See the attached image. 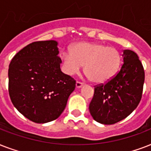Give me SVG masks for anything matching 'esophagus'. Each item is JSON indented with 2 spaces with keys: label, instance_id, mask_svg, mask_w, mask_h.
Wrapping results in <instances>:
<instances>
[{
  "label": "esophagus",
  "instance_id": "34e87169",
  "mask_svg": "<svg viewBox=\"0 0 151 151\" xmlns=\"http://www.w3.org/2000/svg\"><path fill=\"white\" fill-rule=\"evenodd\" d=\"M83 86V83L82 82H80V81H77L76 82V88H80Z\"/></svg>",
  "mask_w": 151,
  "mask_h": 151
}]
</instances>
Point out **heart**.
<instances>
[{
	"instance_id": "1",
	"label": "heart",
	"mask_w": 151,
	"mask_h": 151,
	"mask_svg": "<svg viewBox=\"0 0 151 151\" xmlns=\"http://www.w3.org/2000/svg\"><path fill=\"white\" fill-rule=\"evenodd\" d=\"M63 70L67 75L78 74L85 66V73L96 84L112 79L122 63L120 52L113 47L96 42H79L64 52L60 57Z\"/></svg>"
}]
</instances>
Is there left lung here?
Masks as SVG:
<instances>
[{"label": "left lung", "mask_w": 151, "mask_h": 151, "mask_svg": "<svg viewBox=\"0 0 151 151\" xmlns=\"http://www.w3.org/2000/svg\"><path fill=\"white\" fill-rule=\"evenodd\" d=\"M122 68L105 85L95 86L89 104L90 114L96 122L113 124L124 119L140 102L145 73L136 52L124 50Z\"/></svg>", "instance_id": "1"}]
</instances>
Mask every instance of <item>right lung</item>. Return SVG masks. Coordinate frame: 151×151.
I'll use <instances>...</instances> for the list:
<instances>
[{
  "instance_id": "right-lung-1",
  "label": "right lung",
  "mask_w": 151,
  "mask_h": 151,
  "mask_svg": "<svg viewBox=\"0 0 151 151\" xmlns=\"http://www.w3.org/2000/svg\"><path fill=\"white\" fill-rule=\"evenodd\" d=\"M58 42L36 41L13 57L8 69V92L18 111L44 124L61 115L76 81L60 69Z\"/></svg>"
}]
</instances>
